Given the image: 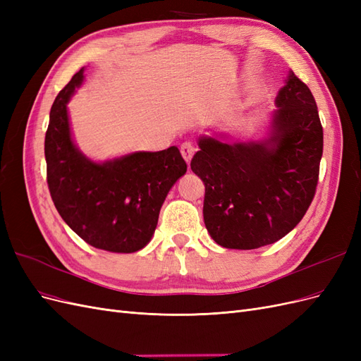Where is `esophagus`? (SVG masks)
Masks as SVG:
<instances>
[{"mask_svg":"<svg viewBox=\"0 0 361 361\" xmlns=\"http://www.w3.org/2000/svg\"><path fill=\"white\" fill-rule=\"evenodd\" d=\"M180 154L185 161L190 162L192 155L195 154V146L192 143H190V141H185V143H182V146H180Z\"/></svg>","mask_w":361,"mask_h":361,"instance_id":"34e87169","label":"esophagus"}]
</instances>
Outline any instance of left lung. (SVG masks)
Listing matches in <instances>:
<instances>
[{"mask_svg":"<svg viewBox=\"0 0 361 361\" xmlns=\"http://www.w3.org/2000/svg\"><path fill=\"white\" fill-rule=\"evenodd\" d=\"M276 105L265 143L199 140L191 170L204 182V226L221 247L274 244L302 220L314 197L324 149L314 97L289 72Z\"/></svg>","mask_w":361,"mask_h":361,"instance_id":"left-lung-1","label":"left lung"}]
</instances>
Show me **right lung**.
Here are the masks:
<instances>
[{
	"label": "right lung",
	"mask_w": 361,
	"mask_h": 361,
	"mask_svg": "<svg viewBox=\"0 0 361 361\" xmlns=\"http://www.w3.org/2000/svg\"><path fill=\"white\" fill-rule=\"evenodd\" d=\"M76 72L57 94L45 135L47 180L54 204L87 244L113 253H134L154 235L167 192L187 171L176 146L135 152L96 164L75 147L66 104L84 78Z\"/></svg>",
	"instance_id": "add662e5"
}]
</instances>
